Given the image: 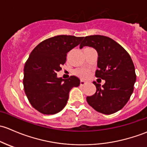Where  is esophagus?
<instances>
[{"label":"esophagus","mask_w":147,"mask_h":147,"mask_svg":"<svg viewBox=\"0 0 147 147\" xmlns=\"http://www.w3.org/2000/svg\"><path fill=\"white\" fill-rule=\"evenodd\" d=\"M86 84V81H83V80H81V81H80V85H81V86H84Z\"/></svg>","instance_id":"1"}]
</instances>
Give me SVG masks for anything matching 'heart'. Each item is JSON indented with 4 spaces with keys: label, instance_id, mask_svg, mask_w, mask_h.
Segmentation results:
<instances>
[{
    "label": "heart",
    "instance_id": "obj_1",
    "mask_svg": "<svg viewBox=\"0 0 147 147\" xmlns=\"http://www.w3.org/2000/svg\"><path fill=\"white\" fill-rule=\"evenodd\" d=\"M74 74L81 78H85L89 74V71L86 69H78L74 71Z\"/></svg>",
    "mask_w": 147,
    "mask_h": 147
}]
</instances>
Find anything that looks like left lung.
<instances>
[{
    "mask_svg": "<svg viewBox=\"0 0 147 147\" xmlns=\"http://www.w3.org/2000/svg\"><path fill=\"white\" fill-rule=\"evenodd\" d=\"M85 46L98 52L96 76L105 81L102 86L93 82L96 92L86 98L88 103L102 114H113L126 105L133 93L137 76L132 60L120 45L106 36H87L80 49Z\"/></svg>",
    "mask_w": 147,
    "mask_h": 147,
    "instance_id": "obj_1",
    "label": "left lung"
}]
</instances>
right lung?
Listing matches in <instances>:
<instances>
[{"instance_id":"right-lung-1","label":"right lung","mask_w":147,"mask_h":147,"mask_svg":"<svg viewBox=\"0 0 147 147\" xmlns=\"http://www.w3.org/2000/svg\"><path fill=\"white\" fill-rule=\"evenodd\" d=\"M83 37L58 35L45 40L30 53L24 66L25 93L32 106L45 115L62 110L72 88L78 87L80 79L72 76L58 78L69 51L78 46Z\"/></svg>"}]
</instances>
